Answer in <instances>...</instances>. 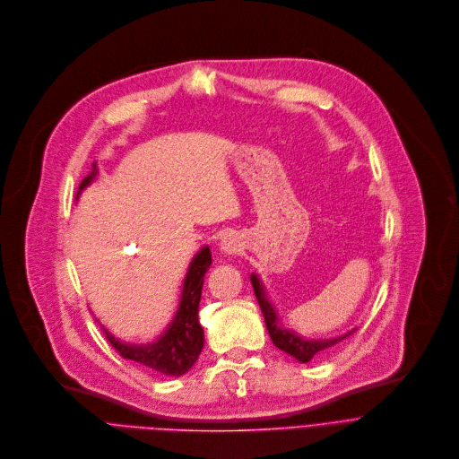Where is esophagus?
Segmentation results:
<instances>
[{"mask_svg":"<svg viewBox=\"0 0 459 459\" xmlns=\"http://www.w3.org/2000/svg\"><path fill=\"white\" fill-rule=\"evenodd\" d=\"M221 251L226 253V255H233V253H238L242 249V244H240V238L235 235V233H226L219 244Z\"/></svg>","mask_w":459,"mask_h":459,"instance_id":"34e87169","label":"esophagus"}]
</instances>
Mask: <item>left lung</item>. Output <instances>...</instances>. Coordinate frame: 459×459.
<instances>
[{
	"instance_id": "1",
	"label": "left lung",
	"mask_w": 459,
	"mask_h": 459,
	"mask_svg": "<svg viewBox=\"0 0 459 459\" xmlns=\"http://www.w3.org/2000/svg\"><path fill=\"white\" fill-rule=\"evenodd\" d=\"M251 284H253V291H255V297L262 309L265 327H267V333H269L273 343L302 363H307L313 358H320L322 354H325L327 351H331L334 345H338L342 340H345L347 336H351L354 333V329H352L342 336L329 338V340H307L304 336H299L295 331L282 327V324L279 322L277 311H274L273 304L267 300L264 286L258 281L256 274H251Z\"/></svg>"
}]
</instances>
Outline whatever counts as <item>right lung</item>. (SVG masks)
I'll return each mask as SVG.
<instances>
[{"label": "right lung", "mask_w": 459, "mask_h": 459, "mask_svg": "<svg viewBox=\"0 0 459 459\" xmlns=\"http://www.w3.org/2000/svg\"><path fill=\"white\" fill-rule=\"evenodd\" d=\"M91 171L82 178L79 185V194L94 180L98 168L91 164ZM212 264L210 247H203L192 260L188 273L182 284L180 302L177 313L168 325V329L152 343L137 345L126 343L110 334L105 329L108 342L114 349L126 359H132L153 373H160L166 377H182L192 369V365L197 361L203 345H204V331L199 324V302L203 295L204 274Z\"/></svg>", "instance_id": "obj_1"}]
</instances>
